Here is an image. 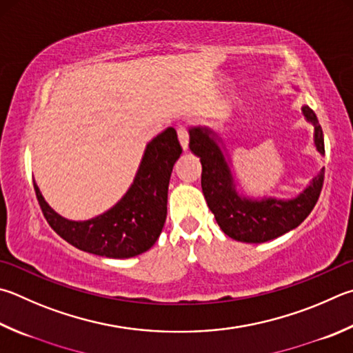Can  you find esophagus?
<instances>
[{
	"instance_id": "34e87169",
	"label": "esophagus",
	"mask_w": 353,
	"mask_h": 353,
	"mask_svg": "<svg viewBox=\"0 0 353 353\" xmlns=\"http://www.w3.org/2000/svg\"><path fill=\"white\" fill-rule=\"evenodd\" d=\"M177 136H179V142H181V145H182V150L183 151H188L190 139H188V132H187V130H185L183 126H179Z\"/></svg>"
}]
</instances>
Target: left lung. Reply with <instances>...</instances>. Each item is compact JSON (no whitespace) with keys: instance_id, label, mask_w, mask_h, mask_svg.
<instances>
[{"instance_id":"8db88e82","label":"left lung","mask_w":353,"mask_h":353,"mask_svg":"<svg viewBox=\"0 0 353 353\" xmlns=\"http://www.w3.org/2000/svg\"><path fill=\"white\" fill-rule=\"evenodd\" d=\"M299 92L296 85H292ZM307 123L313 126V145L324 156V134L316 114L301 108ZM190 150L201 159L202 191L217 225L230 238L247 243H261L296 228L318 202L324 182V168L293 197L247 194L234 174L227 146L219 132L205 125L188 128Z\"/></svg>"}]
</instances>
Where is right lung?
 <instances>
[{
	"label": "right lung",
	"mask_w": 353,
	"mask_h": 353,
	"mask_svg": "<svg viewBox=\"0 0 353 353\" xmlns=\"http://www.w3.org/2000/svg\"><path fill=\"white\" fill-rule=\"evenodd\" d=\"M181 154L176 130L166 128L146 143L134 181L120 201L91 219L63 217L34 182L37 199L49 225L70 245L105 258H134L148 252L162 233L170 177Z\"/></svg>",
	"instance_id": "1"
}]
</instances>
